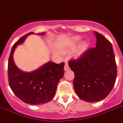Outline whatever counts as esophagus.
I'll list each match as a JSON object with an SVG mask.
<instances>
[{
	"instance_id": "1",
	"label": "esophagus",
	"mask_w": 123,
	"mask_h": 123,
	"mask_svg": "<svg viewBox=\"0 0 123 123\" xmlns=\"http://www.w3.org/2000/svg\"><path fill=\"white\" fill-rule=\"evenodd\" d=\"M64 70H65V71L70 69L69 66H68V62H65V65H64Z\"/></svg>"
}]
</instances>
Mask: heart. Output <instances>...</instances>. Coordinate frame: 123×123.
<instances>
[{
  "label": "heart",
  "instance_id": "b5f03b06",
  "mask_svg": "<svg viewBox=\"0 0 123 123\" xmlns=\"http://www.w3.org/2000/svg\"><path fill=\"white\" fill-rule=\"evenodd\" d=\"M80 40V37H74L72 38V39L68 42V46H69L70 48H71V49L74 48L75 46L76 45V44L78 43V42H79V41ZM86 46H87V45H86V44H84V46H83V47H84V48H86Z\"/></svg>",
  "mask_w": 123,
  "mask_h": 123
}]
</instances>
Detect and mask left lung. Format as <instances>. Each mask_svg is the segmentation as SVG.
I'll return each instance as SVG.
<instances>
[{
    "mask_svg": "<svg viewBox=\"0 0 123 123\" xmlns=\"http://www.w3.org/2000/svg\"><path fill=\"white\" fill-rule=\"evenodd\" d=\"M95 47L86 51L77 60L68 62L74 72L73 86L82 100L97 102L109 95L117 78V64L113 46L103 35L94 31Z\"/></svg>",
    "mask_w": 123,
    "mask_h": 123,
    "instance_id": "1",
    "label": "left lung"
}]
</instances>
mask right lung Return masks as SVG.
Segmentation results:
<instances>
[{
    "mask_svg": "<svg viewBox=\"0 0 123 123\" xmlns=\"http://www.w3.org/2000/svg\"><path fill=\"white\" fill-rule=\"evenodd\" d=\"M30 32L24 35L13 45L8 64L10 87L15 95L23 102L30 105H42L51 101L55 95L57 84L64 75V63L56 64L49 61L37 70L24 72L19 69L13 59L17 45L24 42ZM43 35L45 33H37Z\"/></svg>",
    "mask_w": 123,
    "mask_h": 123,
    "instance_id": "obj_1",
    "label": "right lung"
}]
</instances>
